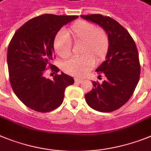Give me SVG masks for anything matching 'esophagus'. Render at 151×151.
<instances>
[{"label":"esophagus","mask_w":151,"mask_h":151,"mask_svg":"<svg viewBox=\"0 0 151 151\" xmlns=\"http://www.w3.org/2000/svg\"><path fill=\"white\" fill-rule=\"evenodd\" d=\"M74 81H75L76 83H82V82H83V80L80 79V78H75V79H74Z\"/></svg>","instance_id":"obj_1"}]
</instances>
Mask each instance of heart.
<instances>
[{"label":"heart","instance_id":"1","mask_svg":"<svg viewBox=\"0 0 151 151\" xmlns=\"http://www.w3.org/2000/svg\"><path fill=\"white\" fill-rule=\"evenodd\" d=\"M70 38L75 44H82V57L74 58L63 63V70L72 76L83 77L95 65L106 55L109 39L104 30L97 29L93 23L78 21L72 25L68 32H60L54 39V48L61 58H66L71 53Z\"/></svg>","mask_w":151,"mask_h":151}]
</instances>
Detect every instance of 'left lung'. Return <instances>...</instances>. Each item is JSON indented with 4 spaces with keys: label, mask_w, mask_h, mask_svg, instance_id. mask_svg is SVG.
Returning <instances> with one entry per match:
<instances>
[{
    "label": "left lung",
    "mask_w": 151,
    "mask_h": 151,
    "mask_svg": "<svg viewBox=\"0 0 151 151\" xmlns=\"http://www.w3.org/2000/svg\"><path fill=\"white\" fill-rule=\"evenodd\" d=\"M81 17L99 25L109 39L106 61L96 69L106 79L101 84L92 82L93 88L85 94L86 102L96 111L112 112L128 102L139 81L141 67L135 42L128 31L112 18L100 14Z\"/></svg>",
    "instance_id": "obj_1"
}]
</instances>
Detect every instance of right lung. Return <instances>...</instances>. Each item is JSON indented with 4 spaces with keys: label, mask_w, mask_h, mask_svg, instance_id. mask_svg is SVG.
<instances>
[{
    "label": "right lung",
    "mask_w": 151,
    "mask_h": 151,
    "mask_svg": "<svg viewBox=\"0 0 151 151\" xmlns=\"http://www.w3.org/2000/svg\"><path fill=\"white\" fill-rule=\"evenodd\" d=\"M77 17L43 14L29 19L13 36L7 49L10 85L31 109L40 112L55 109L63 103L67 86L74 84V78L63 72L50 80L44 77V71L48 65L52 71H59L51 64L54 39L61 27Z\"/></svg>",
    "instance_id": "right-lung-1"
}]
</instances>
